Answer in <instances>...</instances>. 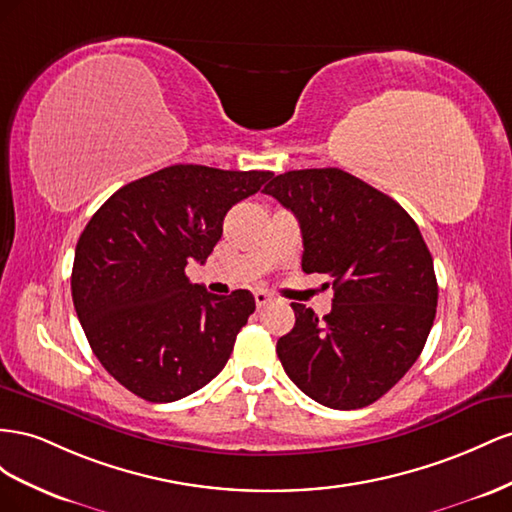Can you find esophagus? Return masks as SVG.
Wrapping results in <instances>:
<instances>
[{"label":"esophagus","instance_id":"obj_1","mask_svg":"<svg viewBox=\"0 0 512 512\" xmlns=\"http://www.w3.org/2000/svg\"><path fill=\"white\" fill-rule=\"evenodd\" d=\"M270 302H272V296L268 294V291H264V289L255 291V304L259 306V309H264V306H268Z\"/></svg>","mask_w":512,"mask_h":512}]
</instances>
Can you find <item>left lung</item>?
<instances>
[{
	"instance_id": "left-lung-1",
	"label": "left lung",
	"mask_w": 512,
	"mask_h": 512,
	"mask_svg": "<svg viewBox=\"0 0 512 512\" xmlns=\"http://www.w3.org/2000/svg\"><path fill=\"white\" fill-rule=\"evenodd\" d=\"M296 214L302 270L332 279V311L291 302L276 354L306 397L332 410L377 401L418 360L435 319L433 257L397 201L337 167L276 175L264 188Z\"/></svg>"
}]
</instances>
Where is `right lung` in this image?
<instances>
[{
  "label": "right lung",
  "mask_w": 512,
  "mask_h": 512,
  "mask_svg": "<svg viewBox=\"0 0 512 512\" xmlns=\"http://www.w3.org/2000/svg\"><path fill=\"white\" fill-rule=\"evenodd\" d=\"M270 178L171 165L122 186L85 225L72 302L92 352L126 390L171 403L223 371L255 298L210 294L184 268L208 259L225 214Z\"/></svg>",
  "instance_id": "add662e5"
}]
</instances>
